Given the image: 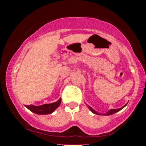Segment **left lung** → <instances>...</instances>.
<instances>
[{
  "label": "left lung",
  "instance_id": "obj_1",
  "mask_svg": "<svg viewBox=\"0 0 146 146\" xmlns=\"http://www.w3.org/2000/svg\"><path fill=\"white\" fill-rule=\"evenodd\" d=\"M126 105H127V104H125V105L123 106V107L120 108H119V109H111V110H109V111H108V113H104V114H101V113H97V111H96L95 110H94L92 108H91L90 106H88V108H89V109H90V110L92 112V113H93L94 114H97V115H111L114 114V113H117V112H118V111H119L120 110H122V109H123Z\"/></svg>",
  "mask_w": 146,
  "mask_h": 146
}]
</instances>
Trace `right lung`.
Segmentation results:
<instances>
[{
  "mask_svg": "<svg viewBox=\"0 0 146 146\" xmlns=\"http://www.w3.org/2000/svg\"><path fill=\"white\" fill-rule=\"evenodd\" d=\"M61 98H60L58 101L51 103V104H46L41 106H33L29 105L26 106V107L30 110L31 111L33 112L36 114L38 115H48L52 113L56 108H57L61 104Z\"/></svg>",
  "mask_w": 146,
  "mask_h": 146,
  "instance_id": "1",
  "label": "right lung"
}]
</instances>
